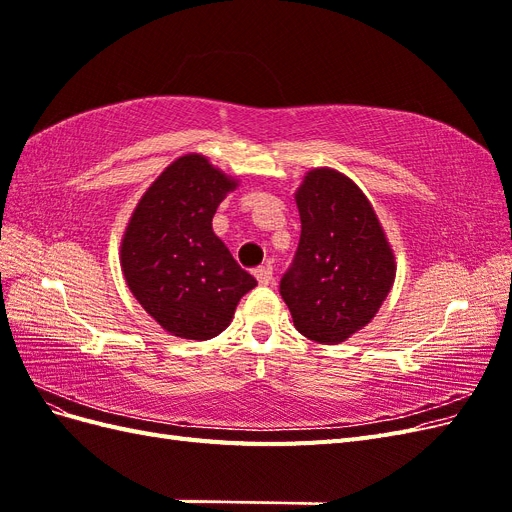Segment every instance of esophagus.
Instances as JSON below:
<instances>
[{"label": "esophagus", "mask_w": 512, "mask_h": 512, "mask_svg": "<svg viewBox=\"0 0 512 512\" xmlns=\"http://www.w3.org/2000/svg\"><path fill=\"white\" fill-rule=\"evenodd\" d=\"M254 275H256L258 284H262V286H269L273 282V269L271 267H258V269H254Z\"/></svg>", "instance_id": "obj_1"}]
</instances>
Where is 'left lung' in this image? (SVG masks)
I'll use <instances>...</instances> for the list:
<instances>
[{"label": "left lung", "instance_id": "obj_1", "mask_svg": "<svg viewBox=\"0 0 512 512\" xmlns=\"http://www.w3.org/2000/svg\"><path fill=\"white\" fill-rule=\"evenodd\" d=\"M294 200L301 239L280 294L301 335L342 344L389 297L395 256L367 196L337 170H309Z\"/></svg>", "mask_w": 512, "mask_h": 512}]
</instances>
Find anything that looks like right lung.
<instances>
[{
    "mask_svg": "<svg viewBox=\"0 0 512 512\" xmlns=\"http://www.w3.org/2000/svg\"><path fill=\"white\" fill-rule=\"evenodd\" d=\"M237 179L205 156H181L138 200L121 239V271L164 331L205 342L220 335L256 286L213 232V215Z\"/></svg>",
    "mask_w": 512,
    "mask_h": 512,
    "instance_id": "1",
    "label": "right lung"
}]
</instances>
